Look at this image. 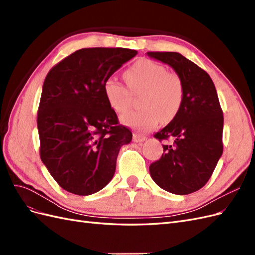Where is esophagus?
<instances>
[{
    "label": "esophagus",
    "mask_w": 255,
    "mask_h": 255,
    "mask_svg": "<svg viewBox=\"0 0 255 255\" xmlns=\"http://www.w3.org/2000/svg\"><path fill=\"white\" fill-rule=\"evenodd\" d=\"M145 139H146V137L143 136V135H140V134H138V133H134L133 134V141L134 142H142Z\"/></svg>",
    "instance_id": "obj_1"
}]
</instances>
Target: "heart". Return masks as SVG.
<instances>
[{"instance_id":"1","label":"heart","mask_w":255,"mask_h":255,"mask_svg":"<svg viewBox=\"0 0 255 255\" xmlns=\"http://www.w3.org/2000/svg\"><path fill=\"white\" fill-rule=\"evenodd\" d=\"M125 79L132 94L142 92L140 105L143 107L122 115V125L148 132L158 126L161 119L170 121L179 113L184 98L183 83L179 75L168 72L163 65L140 59L125 72ZM103 91L113 111L121 114L128 110L132 94L117 79H107Z\"/></svg>"}]
</instances>
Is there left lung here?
<instances>
[{
    "mask_svg": "<svg viewBox=\"0 0 255 255\" xmlns=\"http://www.w3.org/2000/svg\"><path fill=\"white\" fill-rule=\"evenodd\" d=\"M148 56L170 66L184 87L182 106L168 126L155 134L165 153L150 165V174L160 188L188 195L210 180L222 155L223 115L215 85L204 70L176 52H148Z\"/></svg>",
    "mask_w": 255,
    "mask_h": 255,
    "instance_id": "1",
    "label": "left lung"
}]
</instances>
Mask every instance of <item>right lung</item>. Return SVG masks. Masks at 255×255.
Masks as SVG:
<instances>
[{
    "label": "right lung",
    "mask_w": 255,
    "mask_h": 255,
    "mask_svg": "<svg viewBox=\"0 0 255 255\" xmlns=\"http://www.w3.org/2000/svg\"><path fill=\"white\" fill-rule=\"evenodd\" d=\"M137 54L125 48L81 49L44 80L37 127L40 157L61 188L89 196L109 184L132 133L104 96V82Z\"/></svg>",
    "instance_id": "add662e5"
}]
</instances>
